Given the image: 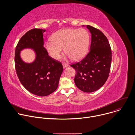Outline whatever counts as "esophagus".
<instances>
[{"label":"esophagus","instance_id":"34e87169","mask_svg":"<svg viewBox=\"0 0 135 135\" xmlns=\"http://www.w3.org/2000/svg\"><path fill=\"white\" fill-rule=\"evenodd\" d=\"M62 66H63L64 68H65L67 67L68 66V65H67V64H66L63 63V64H62Z\"/></svg>","mask_w":135,"mask_h":135}]
</instances>
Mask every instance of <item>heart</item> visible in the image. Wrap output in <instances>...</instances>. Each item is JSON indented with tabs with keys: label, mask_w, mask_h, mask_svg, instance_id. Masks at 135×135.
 Returning a JSON list of instances; mask_svg holds the SVG:
<instances>
[{
	"label": "heart",
	"mask_w": 135,
	"mask_h": 135,
	"mask_svg": "<svg viewBox=\"0 0 135 135\" xmlns=\"http://www.w3.org/2000/svg\"><path fill=\"white\" fill-rule=\"evenodd\" d=\"M89 42V35L85 29L66 28L56 32L52 36V40L45 43L44 47L53 59L58 58L63 47L66 53L65 58L78 61L86 54Z\"/></svg>",
	"instance_id": "obj_1"
}]
</instances>
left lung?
<instances>
[{
	"instance_id": "8db88e82",
	"label": "left lung",
	"mask_w": 135,
	"mask_h": 135,
	"mask_svg": "<svg viewBox=\"0 0 135 135\" xmlns=\"http://www.w3.org/2000/svg\"><path fill=\"white\" fill-rule=\"evenodd\" d=\"M86 27L91 34L90 52L83 60L71 67L76 71V86L83 92H92L103 86L108 79L112 51L107 38L101 31L89 25Z\"/></svg>"
}]
</instances>
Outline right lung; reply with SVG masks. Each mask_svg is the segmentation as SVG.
<instances>
[{
    "mask_svg": "<svg viewBox=\"0 0 135 135\" xmlns=\"http://www.w3.org/2000/svg\"><path fill=\"white\" fill-rule=\"evenodd\" d=\"M45 31L40 29L28 31L18 41L15 51V69L19 80L28 91L41 97L56 90L63 71L61 63L50 57L43 46ZM26 48L33 49L35 53V59L31 63L23 62L21 57V51Z\"/></svg>",
    "mask_w": 135,
    "mask_h": 135,
    "instance_id": "obj_1",
    "label": "right lung"
}]
</instances>
